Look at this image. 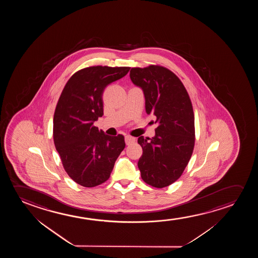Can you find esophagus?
Instances as JSON below:
<instances>
[{"label":"esophagus","mask_w":258,"mask_h":258,"mask_svg":"<svg viewBox=\"0 0 258 258\" xmlns=\"http://www.w3.org/2000/svg\"><path fill=\"white\" fill-rule=\"evenodd\" d=\"M135 141H136V139L131 137V136H126V137H125V143H126V145H131L132 143H134Z\"/></svg>","instance_id":"obj_1"}]
</instances>
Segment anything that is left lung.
Returning a JSON list of instances; mask_svg holds the SVG:
<instances>
[{"label":"left lung","mask_w":258,"mask_h":258,"mask_svg":"<svg viewBox=\"0 0 258 258\" xmlns=\"http://www.w3.org/2000/svg\"><path fill=\"white\" fill-rule=\"evenodd\" d=\"M131 81L141 87L146 113L156 116L155 137L138 138L143 154L138 168L145 183L162 188L178 180L195 146V117L187 90L173 72L160 66L131 68Z\"/></svg>","instance_id":"1"}]
</instances>
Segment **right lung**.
Wrapping results in <instances>:
<instances>
[{
  "instance_id": "1",
  "label": "right lung",
  "mask_w": 258,
  "mask_h": 258,
  "mask_svg": "<svg viewBox=\"0 0 258 258\" xmlns=\"http://www.w3.org/2000/svg\"><path fill=\"white\" fill-rule=\"evenodd\" d=\"M130 69L100 65L82 69L60 93L53 115V142L68 175L83 187H96L108 180L125 148L122 135H105L94 121L104 114L105 88Z\"/></svg>"
}]
</instances>
